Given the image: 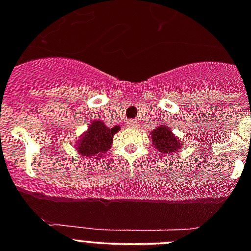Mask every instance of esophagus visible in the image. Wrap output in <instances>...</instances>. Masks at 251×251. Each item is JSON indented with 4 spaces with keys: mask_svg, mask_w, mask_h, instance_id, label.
I'll return each instance as SVG.
<instances>
[{
    "mask_svg": "<svg viewBox=\"0 0 251 251\" xmlns=\"http://www.w3.org/2000/svg\"><path fill=\"white\" fill-rule=\"evenodd\" d=\"M127 124H128V127H129V128H137L139 126L138 122H137V121H128Z\"/></svg>",
    "mask_w": 251,
    "mask_h": 251,
    "instance_id": "obj_1",
    "label": "esophagus"
}]
</instances>
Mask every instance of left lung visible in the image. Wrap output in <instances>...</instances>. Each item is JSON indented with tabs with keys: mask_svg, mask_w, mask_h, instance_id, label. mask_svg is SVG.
<instances>
[{
	"mask_svg": "<svg viewBox=\"0 0 251 251\" xmlns=\"http://www.w3.org/2000/svg\"><path fill=\"white\" fill-rule=\"evenodd\" d=\"M151 136H152L154 148L158 152H161V154H163V156H168L171 153L178 151V148H181L178 138H176V136H174L172 132L165 126L156 128L151 133Z\"/></svg>",
	"mask_w": 251,
	"mask_h": 251,
	"instance_id": "left-lung-1",
	"label": "left lung"
}]
</instances>
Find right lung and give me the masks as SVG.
I'll return each mask as SVG.
<instances>
[{
    "label": "right lung",
    "mask_w": 251,
    "mask_h": 251,
    "mask_svg": "<svg viewBox=\"0 0 251 251\" xmlns=\"http://www.w3.org/2000/svg\"><path fill=\"white\" fill-rule=\"evenodd\" d=\"M118 130V126L108 128L103 122L94 121L89 126V129L83 134L81 141L77 143V152L85 157L101 158L112 146L113 136Z\"/></svg>",
    "instance_id": "1"
}]
</instances>
